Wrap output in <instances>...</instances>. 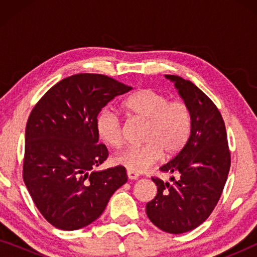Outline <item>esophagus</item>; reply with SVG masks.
<instances>
[{"mask_svg":"<svg viewBox=\"0 0 257 257\" xmlns=\"http://www.w3.org/2000/svg\"><path fill=\"white\" fill-rule=\"evenodd\" d=\"M127 178L130 180H137V179L139 178V174L136 173V172L133 171H127Z\"/></svg>","mask_w":257,"mask_h":257,"instance_id":"1","label":"esophagus"}]
</instances>
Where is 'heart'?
<instances>
[{
    "mask_svg": "<svg viewBox=\"0 0 257 257\" xmlns=\"http://www.w3.org/2000/svg\"><path fill=\"white\" fill-rule=\"evenodd\" d=\"M121 108L131 120L145 122L143 145L131 146L115 154L114 164L136 173L146 171L159 160L177 156L188 143L193 128V114L189 105L181 99H170L153 89H142L122 100ZM98 137L110 147H120L124 127L120 118L110 110L98 114Z\"/></svg>",
    "mask_w": 257,
    "mask_h": 257,
    "instance_id": "b5f03b06",
    "label": "heart"
}]
</instances>
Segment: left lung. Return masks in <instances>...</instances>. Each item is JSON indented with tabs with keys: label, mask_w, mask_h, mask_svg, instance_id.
<instances>
[{
	"label": "left lung",
	"mask_w": 257,
	"mask_h": 257,
	"mask_svg": "<svg viewBox=\"0 0 257 257\" xmlns=\"http://www.w3.org/2000/svg\"><path fill=\"white\" fill-rule=\"evenodd\" d=\"M189 105L193 128L188 143L178 156L160 167L171 181L153 177L158 193L146 205L154 226L181 234L205 222L222 194L230 168L226 126L219 108L191 80L166 75Z\"/></svg>",
	"instance_id": "8db88e82"
}]
</instances>
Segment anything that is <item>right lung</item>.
Instances as JSON below:
<instances>
[{"instance_id":"obj_1","label":"right lung","mask_w":257,"mask_h":257,"mask_svg":"<svg viewBox=\"0 0 257 257\" xmlns=\"http://www.w3.org/2000/svg\"><path fill=\"white\" fill-rule=\"evenodd\" d=\"M131 90L107 76L77 73L55 84L31 111L23 180L40 213L58 229L92 223L127 181L122 166L94 171L108 156L98 144L96 120L108 101Z\"/></svg>"}]
</instances>
